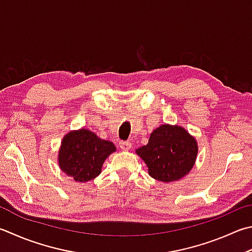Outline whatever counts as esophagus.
Masks as SVG:
<instances>
[{"instance_id":"obj_1","label":"esophagus","mask_w":252,"mask_h":252,"mask_svg":"<svg viewBox=\"0 0 252 252\" xmlns=\"http://www.w3.org/2000/svg\"><path fill=\"white\" fill-rule=\"evenodd\" d=\"M120 147H121L122 150L128 151V150L131 148V142H129V141H121L120 142Z\"/></svg>"}]
</instances>
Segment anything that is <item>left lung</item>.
<instances>
[{
  "label": "left lung",
  "instance_id": "left-lung-1",
  "mask_svg": "<svg viewBox=\"0 0 252 252\" xmlns=\"http://www.w3.org/2000/svg\"><path fill=\"white\" fill-rule=\"evenodd\" d=\"M197 142L183 127L168 124L157 128L146 146L136 150L145 161L148 173L161 182L178 181L187 175L195 163Z\"/></svg>",
  "mask_w": 252,
  "mask_h": 252
}]
</instances>
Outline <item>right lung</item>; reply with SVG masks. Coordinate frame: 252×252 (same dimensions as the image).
<instances>
[{
    "label": "right lung",
    "instance_id": "right-lung-1",
    "mask_svg": "<svg viewBox=\"0 0 252 252\" xmlns=\"http://www.w3.org/2000/svg\"><path fill=\"white\" fill-rule=\"evenodd\" d=\"M116 147L87 128L68 132L61 141L58 162L63 172L77 182H88L101 173L104 161Z\"/></svg>",
    "mask_w": 252,
    "mask_h": 252
}]
</instances>
